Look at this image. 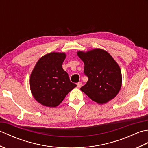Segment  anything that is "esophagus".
Wrapping results in <instances>:
<instances>
[{
  "mask_svg": "<svg viewBox=\"0 0 148 148\" xmlns=\"http://www.w3.org/2000/svg\"><path fill=\"white\" fill-rule=\"evenodd\" d=\"M82 85H83V83H81V82H78L77 83V88H81V86H82Z\"/></svg>",
  "mask_w": 148,
  "mask_h": 148,
  "instance_id": "34e87169",
  "label": "esophagus"
}]
</instances>
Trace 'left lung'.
Wrapping results in <instances>:
<instances>
[{"mask_svg": "<svg viewBox=\"0 0 148 148\" xmlns=\"http://www.w3.org/2000/svg\"><path fill=\"white\" fill-rule=\"evenodd\" d=\"M77 54L84 62V73L88 77L81 90L99 104L114 99L120 90L122 76L120 68L111 55L99 48Z\"/></svg>", "mask_w": 148, "mask_h": 148, "instance_id": "left-lung-1", "label": "left lung"}]
</instances>
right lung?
Masks as SVG:
<instances>
[{
  "mask_svg": "<svg viewBox=\"0 0 148 148\" xmlns=\"http://www.w3.org/2000/svg\"><path fill=\"white\" fill-rule=\"evenodd\" d=\"M64 53L52 52L40 58L31 73L30 87L32 95L46 107H56L77 85L71 82L62 68Z\"/></svg>",
  "mask_w": 148,
  "mask_h": 148,
  "instance_id": "add662e5",
  "label": "right lung"
}]
</instances>
